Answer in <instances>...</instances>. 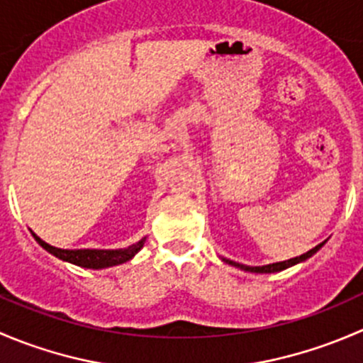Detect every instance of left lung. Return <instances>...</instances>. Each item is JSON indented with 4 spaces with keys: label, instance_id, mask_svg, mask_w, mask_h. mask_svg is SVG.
<instances>
[{
    "label": "left lung",
    "instance_id": "obj_1",
    "mask_svg": "<svg viewBox=\"0 0 363 363\" xmlns=\"http://www.w3.org/2000/svg\"><path fill=\"white\" fill-rule=\"evenodd\" d=\"M321 246H323V244H318L316 247H313V250H311V251L303 252V255L296 256V258H290V259H286V262L270 263V265H263V267H250V265H242V263L232 262V259H226V258H223V262L228 263V265H232V267H237V269H240V270H246V272H255V274H272V272H281V270L288 269V267H294V265H296V263H300V262H306V259H307V258H311V256H313L314 252H316L318 250H320Z\"/></svg>",
    "mask_w": 363,
    "mask_h": 363
}]
</instances>
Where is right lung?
<instances>
[{"mask_svg":"<svg viewBox=\"0 0 363 363\" xmlns=\"http://www.w3.org/2000/svg\"><path fill=\"white\" fill-rule=\"evenodd\" d=\"M33 237H35L36 242H38L43 250L49 251L50 255L63 259V262H69L73 263V265L84 267V269H107V267L121 265V263L130 262V259L144 247L145 242L144 237V239L138 240L137 244H131V246L124 247V250H60V247H54L50 246V244L43 242L36 233H33Z\"/></svg>","mask_w":363,"mask_h":363,"instance_id":"obj_1","label":"right lung"}]
</instances>
